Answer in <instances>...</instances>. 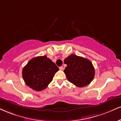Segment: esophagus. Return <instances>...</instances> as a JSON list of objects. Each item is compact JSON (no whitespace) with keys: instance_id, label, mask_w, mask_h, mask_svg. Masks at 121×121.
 <instances>
[{"instance_id":"obj_1","label":"esophagus","mask_w":121,"mask_h":121,"mask_svg":"<svg viewBox=\"0 0 121 121\" xmlns=\"http://www.w3.org/2000/svg\"><path fill=\"white\" fill-rule=\"evenodd\" d=\"M59 69L60 70H62L64 69L63 66H60V67H59Z\"/></svg>"}]
</instances>
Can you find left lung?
I'll list each match as a JSON object with an SVG mask.
<instances>
[{
  "label": "left lung",
  "mask_w": 121,
  "mask_h": 121,
  "mask_svg": "<svg viewBox=\"0 0 121 121\" xmlns=\"http://www.w3.org/2000/svg\"><path fill=\"white\" fill-rule=\"evenodd\" d=\"M64 63L67 65L64 71L67 79L76 86H86L94 79L95 72L89 60L72 54L65 59Z\"/></svg>",
  "instance_id": "obj_1"
}]
</instances>
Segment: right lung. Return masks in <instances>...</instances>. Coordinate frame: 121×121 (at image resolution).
Instances as JSON below:
<instances>
[{"label":"right lung","mask_w":121,"mask_h":121,"mask_svg":"<svg viewBox=\"0 0 121 121\" xmlns=\"http://www.w3.org/2000/svg\"><path fill=\"white\" fill-rule=\"evenodd\" d=\"M59 70L51 60L46 56L30 60L22 69V78L27 86L37 91L46 89Z\"/></svg>","instance_id":"obj_1"}]
</instances>
